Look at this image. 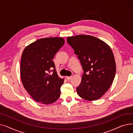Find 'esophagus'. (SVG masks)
Segmentation results:
<instances>
[{"mask_svg": "<svg viewBox=\"0 0 133 133\" xmlns=\"http://www.w3.org/2000/svg\"><path fill=\"white\" fill-rule=\"evenodd\" d=\"M72 78V76H67V77H66V79H67V80H71Z\"/></svg>", "mask_w": 133, "mask_h": 133, "instance_id": "obj_1", "label": "esophagus"}]
</instances>
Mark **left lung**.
I'll use <instances>...</instances> for the list:
<instances>
[{"instance_id": "left-lung-1", "label": "left lung", "mask_w": 133, "mask_h": 133, "mask_svg": "<svg viewBox=\"0 0 133 133\" xmlns=\"http://www.w3.org/2000/svg\"><path fill=\"white\" fill-rule=\"evenodd\" d=\"M67 42L78 55L83 71L76 87L79 96L88 101L99 99L115 77L116 64L111 48L101 40L87 35L67 37Z\"/></svg>"}]
</instances>
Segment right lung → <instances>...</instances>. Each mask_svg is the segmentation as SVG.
I'll return each instance as SVG.
<instances>
[{
	"instance_id": "add662e5",
	"label": "right lung",
	"mask_w": 133,
	"mask_h": 133,
	"mask_svg": "<svg viewBox=\"0 0 133 133\" xmlns=\"http://www.w3.org/2000/svg\"><path fill=\"white\" fill-rule=\"evenodd\" d=\"M64 43L62 38H42L27 46L23 52L21 79L26 91L38 102L52 103L60 96L64 79L59 78L52 60Z\"/></svg>"
}]
</instances>
